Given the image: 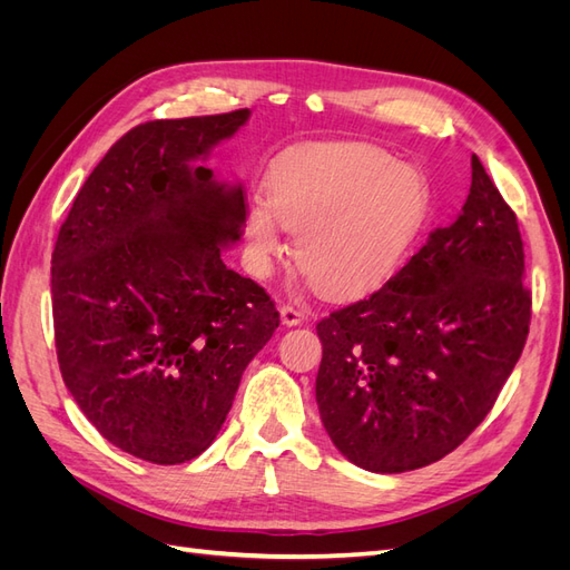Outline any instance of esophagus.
I'll list each match as a JSON object with an SVG mask.
<instances>
[{
  "mask_svg": "<svg viewBox=\"0 0 570 570\" xmlns=\"http://www.w3.org/2000/svg\"><path fill=\"white\" fill-rule=\"evenodd\" d=\"M281 318L285 325H299L306 318V308L295 304H283L281 306Z\"/></svg>",
  "mask_w": 570,
  "mask_h": 570,
  "instance_id": "obj_1",
  "label": "esophagus"
}]
</instances>
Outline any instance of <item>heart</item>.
<instances>
[{
    "instance_id": "obj_1",
    "label": "heart",
    "mask_w": 570,
    "mask_h": 570,
    "mask_svg": "<svg viewBox=\"0 0 570 570\" xmlns=\"http://www.w3.org/2000/svg\"><path fill=\"white\" fill-rule=\"evenodd\" d=\"M419 168L368 145H312L285 154L266 178V199L247 206L249 268L268 278L297 233L295 256L314 287L350 299L383 287L400 271L430 214Z\"/></svg>"
}]
</instances>
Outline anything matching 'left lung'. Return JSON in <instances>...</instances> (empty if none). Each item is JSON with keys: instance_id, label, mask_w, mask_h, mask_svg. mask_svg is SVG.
<instances>
[{"instance_id": "8db88e82", "label": "left lung", "mask_w": 570, "mask_h": 570, "mask_svg": "<svg viewBox=\"0 0 570 570\" xmlns=\"http://www.w3.org/2000/svg\"><path fill=\"white\" fill-rule=\"evenodd\" d=\"M454 223L371 297L318 321L325 433L373 473L423 469L488 416L530 327L519 220L480 159Z\"/></svg>"}]
</instances>
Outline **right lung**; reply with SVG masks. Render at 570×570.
Masks as SVG:
<instances>
[{
  "label": "right lung",
  "mask_w": 570,
  "mask_h": 570,
  "mask_svg": "<svg viewBox=\"0 0 570 570\" xmlns=\"http://www.w3.org/2000/svg\"><path fill=\"white\" fill-rule=\"evenodd\" d=\"M247 118L128 130L80 187L51 254L63 383L101 435L149 463H185L216 440L281 325L266 289L220 258L243 235V187L197 166Z\"/></svg>",
  "instance_id": "1"
}]
</instances>
